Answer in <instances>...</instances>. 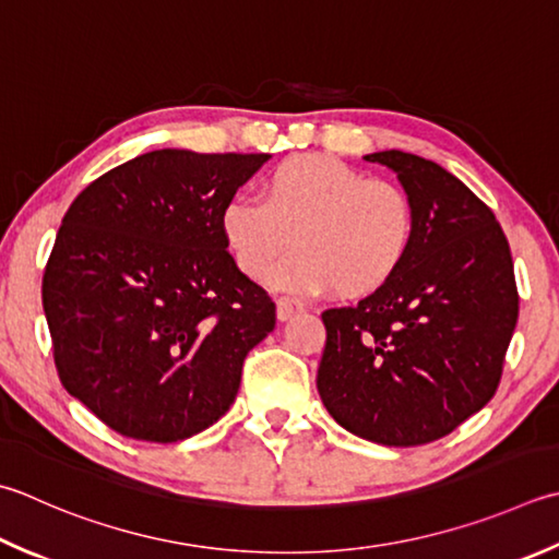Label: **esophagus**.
<instances>
[{"label": "esophagus", "instance_id": "esophagus-1", "mask_svg": "<svg viewBox=\"0 0 559 559\" xmlns=\"http://www.w3.org/2000/svg\"><path fill=\"white\" fill-rule=\"evenodd\" d=\"M302 312V302L300 300H293V298H278L276 300V314L281 322H288L293 314Z\"/></svg>", "mask_w": 559, "mask_h": 559}]
</instances>
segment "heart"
<instances>
[{"instance_id": "obj_1", "label": "heart", "mask_w": 559, "mask_h": 559, "mask_svg": "<svg viewBox=\"0 0 559 559\" xmlns=\"http://www.w3.org/2000/svg\"><path fill=\"white\" fill-rule=\"evenodd\" d=\"M261 195L227 199L221 227L237 266L290 293L366 295L395 276L417 237V207L402 186L308 152L273 167Z\"/></svg>"}]
</instances>
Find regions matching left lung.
<instances>
[{"instance_id": "1", "label": "left lung", "mask_w": 559, "mask_h": 559, "mask_svg": "<svg viewBox=\"0 0 559 559\" xmlns=\"http://www.w3.org/2000/svg\"><path fill=\"white\" fill-rule=\"evenodd\" d=\"M366 159L397 174L417 237L385 286L322 312L317 390L360 439L424 445L495 397L519 320L511 249L495 213L436 162L400 150Z\"/></svg>"}]
</instances>
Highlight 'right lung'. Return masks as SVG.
Wrapping results in <instances>:
<instances>
[{
	"mask_svg": "<svg viewBox=\"0 0 559 559\" xmlns=\"http://www.w3.org/2000/svg\"><path fill=\"white\" fill-rule=\"evenodd\" d=\"M266 159L155 150L92 181L64 213L43 310L64 390L108 429L177 443L235 402L276 305L237 269L221 213Z\"/></svg>",
	"mask_w": 559,
	"mask_h": 559,
	"instance_id": "obj_1",
	"label": "right lung"
}]
</instances>
